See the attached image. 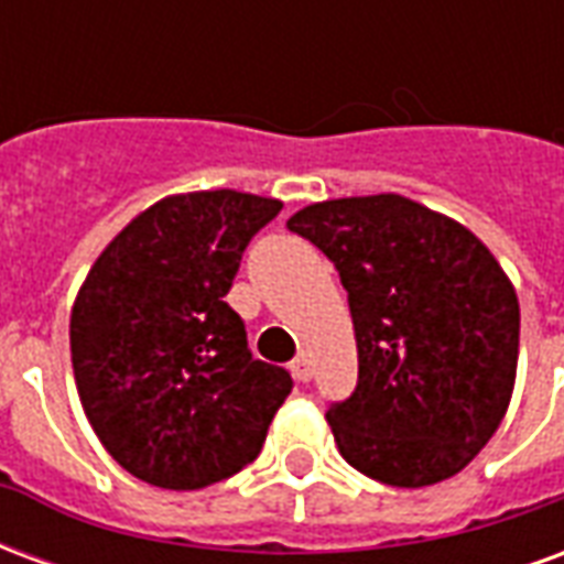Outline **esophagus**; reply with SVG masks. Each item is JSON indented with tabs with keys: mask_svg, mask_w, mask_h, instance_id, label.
Here are the masks:
<instances>
[{
	"mask_svg": "<svg viewBox=\"0 0 564 564\" xmlns=\"http://www.w3.org/2000/svg\"><path fill=\"white\" fill-rule=\"evenodd\" d=\"M290 371H293L295 380H302V383H307L311 380V375H314V368H311V359H307V354H299L290 362Z\"/></svg>",
	"mask_w": 564,
	"mask_h": 564,
	"instance_id": "esophagus-1",
	"label": "esophagus"
}]
</instances>
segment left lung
Returning a JSON list of instances; mask_svg holds the SVG:
<instances>
[{
    "instance_id": "left-lung-1",
    "label": "left lung",
    "mask_w": 564,
    "mask_h": 564,
    "mask_svg": "<svg viewBox=\"0 0 564 564\" xmlns=\"http://www.w3.org/2000/svg\"><path fill=\"white\" fill-rule=\"evenodd\" d=\"M341 274L359 380L326 411L356 471L402 489L459 474L496 435L520 356V302L489 247L414 198H329L290 220Z\"/></svg>"
}]
</instances>
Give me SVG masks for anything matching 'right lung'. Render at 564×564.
I'll return each instance as SVG.
<instances>
[{"label": "right lung", "instance_id": "right-lung-1", "mask_svg": "<svg viewBox=\"0 0 564 564\" xmlns=\"http://www.w3.org/2000/svg\"><path fill=\"white\" fill-rule=\"evenodd\" d=\"M278 198L235 189L169 196L141 210L80 286L68 341L84 414L132 477L202 489L257 459L293 390L253 359L223 299Z\"/></svg>", "mask_w": 564, "mask_h": 564}]
</instances>
